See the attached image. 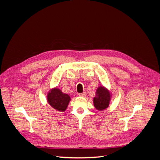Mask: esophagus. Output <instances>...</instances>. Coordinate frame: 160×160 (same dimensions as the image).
Here are the masks:
<instances>
[{
    "label": "esophagus",
    "instance_id": "1",
    "mask_svg": "<svg viewBox=\"0 0 160 160\" xmlns=\"http://www.w3.org/2000/svg\"><path fill=\"white\" fill-rule=\"evenodd\" d=\"M79 96H80V97H83V98H84V97H85V96H86L85 92H83V93H79Z\"/></svg>",
    "mask_w": 160,
    "mask_h": 160
}]
</instances>
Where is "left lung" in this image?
<instances>
[{"label":"left lung","mask_w":160,"mask_h":160,"mask_svg":"<svg viewBox=\"0 0 160 160\" xmlns=\"http://www.w3.org/2000/svg\"><path fill=\"white\" fill-rule=\"evenodd\" d=\"M111 97V93L108 89L103 86L99 87L96 91V96L93 98L95 108L99 111L107 109L109 107Z\"/></svg>","instance_id":"8db88e82"}]
</instances>
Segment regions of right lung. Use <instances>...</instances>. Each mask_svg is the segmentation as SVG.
<instances>
[{
  "label": "right lung",
  "mask_w": 160,
  "mask_h": 160,
  "mask_svg": "<svg viewBox=\"0 0 160 160\" xmlns=\"http://www.w3.org/2000/svg\"><path fill=\"white\" fill-rule=\"evenodd\" d=\"M71 98L58 88L52 89L47 94V101L52 108L63 112L69 105Z\"/></svg>",
  "instance_id": "1"
}]
</instances>
